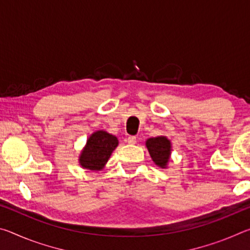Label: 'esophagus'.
Returning <instances> with one entry per match:
<instances>
[{
	"label": "esophagus",
	"instance_id": "esophagus-1",
	"mask_svg": "<svg viewBox=\"0 0 250 250\" xmlns=\"http://www.w3.org/2000/svg\"><path fill=\"white\" fill-rule=\"evenodd\" d=\"M126 141H128V143H130V145H134V143L137 142V138H135L134 135H129L128 139H126Z\"/></svg>",
	"mask_w": 250,
	"mask_h": 250
}]
</instances>
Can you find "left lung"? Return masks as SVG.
Instances as JSON below:
<instances>
[{"mask_svg":"<svg viewBox=\"0 0 250 250\" xmlns=\"http://www.w3.org/2000/svg\"><path fill=\"white\" fill-rule=\"evenodd\" d=\"M146 146L156 166L166 168L171 155V141L167 137H155L147 139Z\"/></svg>","mask_w":250,"mask_h":250,"instance_id":"obj_1","label":"left lung"}]
</instances>
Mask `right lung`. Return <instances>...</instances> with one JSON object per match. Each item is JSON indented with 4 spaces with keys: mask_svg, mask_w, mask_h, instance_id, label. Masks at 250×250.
Returning a JSON list of instances; mask_svg holds the SVG:
<instances>
[{
    "mask_svg": "<svg viewBox=\"0 0 250 250\" xmlns=\"http://www.w3.org/2000/svg\"><path fill=\"white\" fill-rule=\"evenodd\" d=\"M118 143L119 141L117 137L107 131H96L88 138L86 146L80 153L79 164L90 171L103 170Z\"/></svg>",
    "mask_w": 250,
    "mask_h": 250,
    "instance_id": "right-lung-1",
    "label": "right lung"
}]
</instances>
